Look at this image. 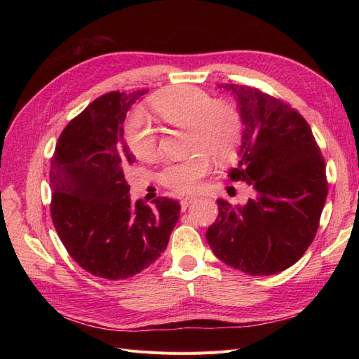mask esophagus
<instances>
[{
  "mask_svg": "<svg viewBox=\"0 0 359 359\" xmlns=\"http://www.w3.org/2000/svg\"><path fill=\"white\" fill-rule=\"evenodd\" d=\"M194 201H196V198H182V199L180 201V203H181V208H182V210H186L187 206H189L190 203H193Z\"/></svg>",
  "mask_w": 359,
  "mask_h": 359,
  "instance_id": "obj_1",
  "label": "esophagus"
}]
</instances>
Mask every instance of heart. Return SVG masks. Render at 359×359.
Instances as JSON below:
<instances>
[{
	"label": "heart",
	"mask_w": 359,
	"mask_h": 359,
	"mask_svg": "<svg viewBox=\"0 0 359 359\" xmlns=\"http://www.w3.org/2000/svg\"><path fill=\"white\" fill-rule=\"evenodd\" d=\"M151 106L163 123L189 128L191 157L169 163L158 173V182L175 193H193L217 163L232 161L243 144L244 121L241 112L229 102L215 100L198 86L180 85L153 97ZM126 139L132 153L142 160L156 157L157 132L149 119L136 112L126 126Z\"/></svg>",
	"instance_id": "obj_1"
}]
</instances>
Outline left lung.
I'll return each instance as SVG.
<instances>
[{
	"instance_id": "1",
	"label": "left lung",
	"mask_w": 359,
	"mask_h": 359,
	"mask_svg": "<svg viewBox=\"0 0 359 359\" xmlns=\"http://www.w3.org/2000/svg\"><path fill=\"white\" fill-rule=\"evenodd\" d=\"M233 94L244 121L238 166L244 205L217 199L219 217L206 231L214 255L250 276H273L306 253L328 194L327 172L311 128L292 106L253 86L220 83Z\"/></svg>"
}]
</instances>
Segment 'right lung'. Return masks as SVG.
I'll return each instance as SVG.
<instances>
[{"mask_svg":"<svg viewBox=\"0 0 359 359\" xmlns=\"http://www.w3.org/2000/svg\"><path fill=\"white\" fill-rule=\"evenodd\" d=\"M147 93L95 99L62 130L50 161L53 226L74 262L100 278H128L154 264L180 219L178 201H130L126 172L136 158L124 119Z\"/></svg>","mask_w":359,"mask_h":359,"instance_id":"add662e5","label":"right lung"}]
</instances>
